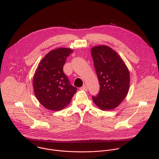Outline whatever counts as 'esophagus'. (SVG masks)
<instances>
[{"mask_svg":"<svg viewBox=\"0 0 159 159\" xmlns=\"http://www.w3.org/2000/svg\"><path fill=\"white\" fill-rule=\"evenodd\" d=\"M80 90H85V91H87V87L85 85H84L82 87H80Z\"/></svg>","mask_w":159,"mask_h":159,"instance_id":"obj_1","label":"esophagus"}]
</instances>
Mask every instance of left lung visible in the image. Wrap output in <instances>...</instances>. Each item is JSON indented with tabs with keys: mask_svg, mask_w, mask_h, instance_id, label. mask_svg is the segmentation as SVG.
I'll return each mask as SVG.
<instances>
[{
	"mask_svg": "<svg viewBox=\"0 0 159 159\" xmlns=\"http://www.w3.org/2000/svg\"><path fill=\"white\" fill-rule=\"evenodd\" d=\"M100 84L98 95L93 97L101 110H112L126 97L130 84L129 71L118 53L106 45L90 50Z\"/></svg>",
	"mask_w": 159,
	"mask_h": 159,
	"instance_id": "left-lung-1",
	"label": "left lung"
}]
</instances>
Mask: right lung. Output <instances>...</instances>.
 Listing matches in <instances>:
<instances>
[{
  "label": "right lung",
  "instance_id": "1",
  "mask_svg": "<svg viewBox=\"0 0 159 159\" xmlns=\"http://www.w3.org/2000/svg\"><path fill=\"white\" fill-rule=\"evenodd\" d=\"M73 52L69 48L52 50L42 58L35 70L34 93L39 103L49 110L63 109L77 92V88L70 84L63 70L67 57Z\"/></svg>",
  "mask_w": 159,
  "mask_h": 159
}]
</instances>
